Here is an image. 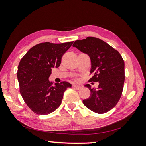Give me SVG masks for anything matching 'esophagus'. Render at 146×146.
<instances>
[{
  "instance_id": "1",
  "label": "esophagus",
  "mask_w": 146,
  "mask_h": 146,
  "mask_svg": "<svg viewBox=\"0 0 146 146\" xmlns=\"http://www.w3.org/2000/svg\"><path fill=\"white\" fill-rule=\"evenodd\" d=\"M73 87L76 90H80L82 88V86H78V85H75V84L73 85Z\"/></svg>"
}]
</instances>
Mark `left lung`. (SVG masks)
<instances>
[{
  "label": "left lung",
  "instance_id": "1",
  "mask_svg": "<svg viewBox=\"0 0 146 146\" xmlns=\"http://www.w3.org/2000/svg\"><path fill=\"white\" fill-rule=\"evenodd\" d=\"M73 46L89 56L91 60L90 82H98V88H92L90 96L83 100L89 110L104 113L115 106L122 93L125 80L124 61L118 51L102 40L87 37L78 40Z\"/></svg>",
  "mask_w": 146,
  "mask_h": 146
}]
</instances>
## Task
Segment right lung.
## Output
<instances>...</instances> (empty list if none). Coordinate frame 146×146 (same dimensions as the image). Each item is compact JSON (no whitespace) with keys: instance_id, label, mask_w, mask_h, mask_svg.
Wrapping results in <instances>:
<instances>
[{"instance_id":"obj_1","label":"right lung","mask_w":146,"mask_h":146,"mask_svg":"<svg viewBox=\"0 0 146 146\" xmlns=\"http://www.w3.org/2000/svg\"><path fill=\"white\" fill-rule=\"evenodd\" d=\"M73 42L38 44L20 61L17 72L20 92L33 112L47 115L54 111L61 104L64 92L72 86L67 82L52 86L48 78L52 68L60 66L63 54Z\"/></svg>"}]
</instances>
